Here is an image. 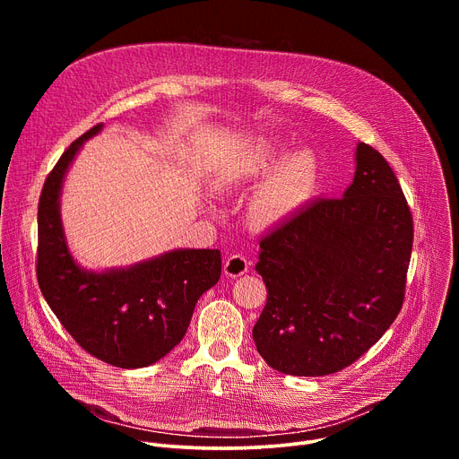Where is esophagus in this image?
Here are the masks:
<instances>
[{"label": "esophagus", "instance_id": "obj_1", "mask_svg": "<svg viewBox=\"0 0 459 459\" xmlns=\"http://www.w3.org/2000/svg\"><path fill=\"white\" fill-rule=\"evenodd\" d=\"M248 259L241 254H232L230 257H227L225 261V274L230 276V278H238V276H243L247 271H248Z\"/></svg>", "mask_w": 459, "mask_h": 459}]
</instances>
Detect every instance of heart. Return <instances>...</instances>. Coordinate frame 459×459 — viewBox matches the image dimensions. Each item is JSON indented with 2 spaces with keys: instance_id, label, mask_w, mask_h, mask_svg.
Masks as SVG:
<instances>
[{
  "instance_id": "b5f03b06",
  "label": "heart",
  "mask_w": 459,
  "mask_h": 459,
  "mask_svg": "<svg viewBox=\"0 0 459 459\" xmlns=\"http://www.w3.org/2000/svg\"><path fill=\"white\" fill-rule=\"evenodd\" d=\"M281 149L273 140H257L236 169L238 179L267 174L278 161ZM319 167L316 156L299 149L287 154L259 186L250 204V214L259 225H280L298 214L317 188Z\"/></svg>"
}]
</instances>
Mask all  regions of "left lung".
Segmentation results:
<instances>
[{"instance_id":"left-lung-1","label":"left lung","mask_w":459,"mask_h":459,"mask_svg":"<svg viewBox=\"0 0 459 459\" xmlns=\"http://www.w3.org/2000/svg\"><path fill=\"white\" fill-rule=\"evenodd\" d=\"M412 239L394 170L358 143L343 198L314 200L259 241L261 358L290 376L334 374L361 358L402 310Z\"/></svg>"}]
</instances>
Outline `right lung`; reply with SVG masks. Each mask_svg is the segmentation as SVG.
<instances>
[{
	"instance_id": "add662e5",
	"label": "right lung",
	"mask_w": 459,
	"mask_h": 459,
	"mask_svg": "<svg viewBox=\"0 0 459 459\" xmlns=\"http://www.w3.org/2000/svg\"><path fill=\"white\" fill-rule=\"evenodd\" d=\"M71 143L45 179L38 205V283L59 323L94 358L142 368L167 356L185 336L200 296L221 276L218 248H178L126 269H82L65 239L59 195L83 143Z\"/></svg>"
}]
</instances>
